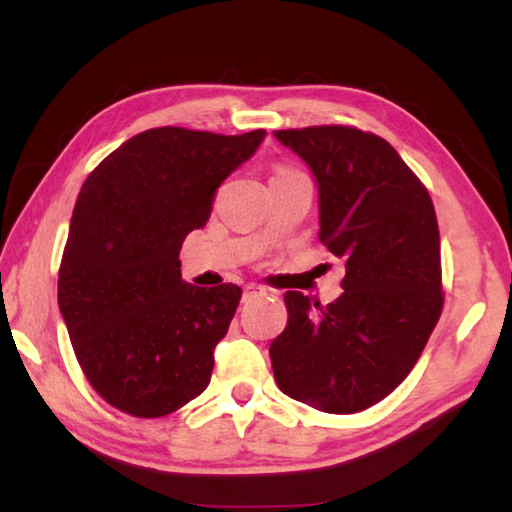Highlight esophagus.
I'll list each match as a JSON object with an SVG mask.
<instances>
[{"instance_id": "34e87169", "label": "esophagus", "mask_w": 512, "mask_h": 512, "mask_svg": "<svg viewBox=\"0 0 512 512\" xmlns=\"http://www.w3.org/2000/svg\"><path fill=\"white\" fill-rule=\"evenodd\" d=\"M266 289L259 287V284H246L244 287V302L250 298H257V296H264Z\"/></svg>"}]
</instances>
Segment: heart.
Returning <instances> with one entry per match:
<instances>
[{
  "mask_svg": "<svg viewBox=\"0 0 512 512\" xmlns=\"http://www.w3.org/2000/svg\"><path fill=\"white\" fill-rule=\"evenodd\" d=\"M287 171H291V169H284V167H280V169L275 171V176H277V173H287Z\"/></svg>",
  "mask_w": 512,
  "mask_h": 512,
  "instance_id": "obj_1",
  "label": "heart"
}]
</instances>
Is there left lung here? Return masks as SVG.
Masks as SVG:
<instances>
[{"label": "left lung", "instance_id": "8db88e82", "mask_svg": "<svg viewBox=\"0 0 512 512\" xmlns=\"http://www.w3.org/2000/svg\"><path fill=\"white\" fill-rule=\"evenodd\" d=\"M318 183V239L345 262L339 300L284 293L289 320L271 343L284 395L325 413L384 400L427 345L443 311L436 210L391 144L352 126L275 131Z\"/></svg>", "mask_w": 512, "mask_h": 512}]
</instances>
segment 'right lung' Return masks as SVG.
<instances>
[{
    "label": "right lung",
    "mask_w": 512,
    "mask_h": 512,
    "mask_svg": "<svg viewBox=\"0 0 512 512\" xmlns=\"http://www.w3.org/2000/svg\"><path fill=\"white\" fill-rule=\"evenodd\" d=\"M266 131L151 128L112 151L81 187L58 271V307L85 377L135 418H162L210 384L214 348L241 300L180 275V248Z\"/></svg>",
    "instance_id": "obj_1"
}]
</instances>
